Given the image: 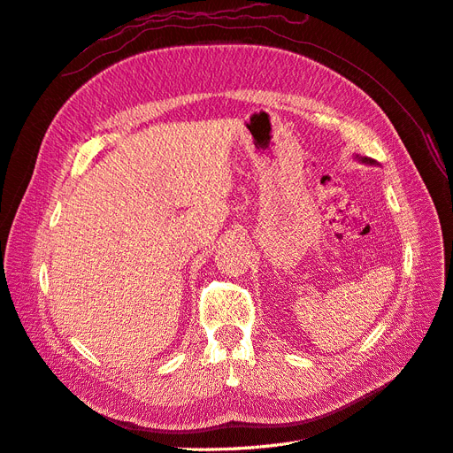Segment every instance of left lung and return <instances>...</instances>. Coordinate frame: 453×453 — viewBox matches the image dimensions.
<instances>
[{
	"label": "left lung",
	"instance_id": "1",
	"mask_svg": "<svg viewBox=\"0 0 453 453\" xmlns=\"http://www.w3.org/2000/svg\"><path fill=\"white\" fill-rule=\"evenodd\" d=\"M355 158H357V160H359V162H365V164H370V166H376V164H378V162H376V160H372V158H368V157H359V155H357V157H355Z\"/></svg>",
	"mask_w": 453,
	"mask_h": 453
}]
</instances>
